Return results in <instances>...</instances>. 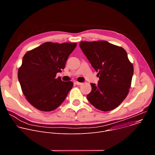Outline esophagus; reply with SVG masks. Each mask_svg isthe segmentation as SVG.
Segmentation results:
<instances>
[{
	"mask_svg": "<svg viewBox=\"0 0 155 155\" xmlns=\"http://www.w3.org/2000/svg\"><path fill=\"white\" fill-rule=\"evenodd\" d=\"M75 83L76 84H77V85H82V84H83L82 83H80V82H78V81H75Z\"/></svg>",
	"mask_w": 155,
	"mask_h": 155,
	"instance_id": "obj_1",
	"label": "esophagus"
}]
</instances>
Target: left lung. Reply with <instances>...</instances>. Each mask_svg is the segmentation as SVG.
Listing matches in <instances>:
<instances>
[{
    "instance_id": "left-lung-1",
    "label": "left lung",
    "mask_w": 155,
    "mask_h": 155,
    "mask_svg": "<svg viewBox=\"0 0 155 155\" xmlns=\"http://www.w3.org/2000/svg\"><path fill=\"white\" fill-rule=\"evenodd\" d=\"M80 47L99 78L97 84L91 83L88 101L101 111L117 108L129 93L134 73L126 51L104 40L81 41Z\"/></svg>"
}]
</instances>
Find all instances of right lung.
<instances>
[{
  "mask_svg": "<svg viewBox=\"0 0 155 155\" xmlns=\"http://www.w3.org/2000/svg\"><path fill=\"white\" fill-rule=\"evenodd\" d=\"M76 46V43L45 42L23 56L18 80L23 94L37 109L52 111L67 97L73 82L62 81L56 77L64 69Z\"/></svg>",
  "mask_w": 155,
  "mask_h": 155,
  "instance_id": "1",
  "label": "right lung"
}]
</instances>
